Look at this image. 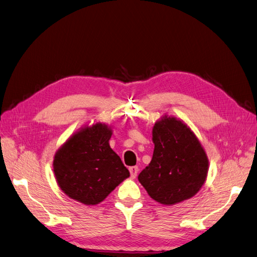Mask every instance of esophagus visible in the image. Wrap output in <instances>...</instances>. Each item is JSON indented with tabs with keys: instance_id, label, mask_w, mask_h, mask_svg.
Returning <instances> with one entry per match:
<instances>
[{
	"instance_id": "34e87169",
	"label": "esophagus",
	"mask_w": 257,
	"mask_h": 257,
	"mask_svg": "<svg viewBox=\"0 0 257 257\" xmlns=\"http://www.w3.org/2000/svg\"><path fill=\"white\" fill-rule=\"evenodd\" d=\"M129 172H130V175H131V178L135 179L137 175H138V172H139V168H138L137 166L129 167Z\"/></svg>"
}]
</instances>
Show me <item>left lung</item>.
Instances as JSON below:
<instances>
[{
    "label": "left lung",
    "mask_w": 257,
    "mask_h": 257,
    "mask_svg": "<svg viewBox=\"0 0 257 257\" xmlns=\"http://www.w3.org/2000/svg\"><path fill=\"white\" fill-rule=\"evenodd\" d=\"M154 152L138 179L148 194L163 205L191 199L207 178L208 157L188 124L164 115L152 129Z\"/></svg>",
    "instance_id": "1"
}]
</instances>
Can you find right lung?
<instances>
[{"mask_svg": "<svg viewBox=\"0 0 257 257\" xmlns=\"http://www.w3.org/2000/svg\"><path fill=\"white\" fill-rule=\"evenodd\" d=\"M111 135V127L104 122L85 124L55 152V179L70 199L84 205H96L130 176L120 157L109 147Z\"/></svg>", "mask_w": 257, "mask_h": 257, "instance_id": "right-lung-1", "label": "right lung"}]
</instances>
